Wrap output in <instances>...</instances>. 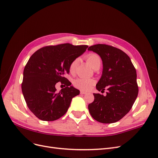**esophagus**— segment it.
I'll list each match as a JSON object with an SVG mask.
<instances>
[{
    "mask_svg": "<svg viewBox=\"0 0 158 158\" xmlns=\"http://www.w3.org/2000/svg\"><path fill=\"white\" fill-rule=\"evenodd\" d=\"M80 94H86V92H84V91H80Z\"/></svg>",
    "mask_w": 158,
    "mask_h": 158,
    "instance_id": "obj_1",
    "label": "esophagus"
}]
</instances>
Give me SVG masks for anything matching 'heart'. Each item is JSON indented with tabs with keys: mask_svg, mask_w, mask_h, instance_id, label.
I'll return each instance as SVG.
<instances>
[{
	"mask_svg": "<svg viewBox=\"0 0 158 158\" xmlns=\"http://www.w3.org/2000/svg\"><path fill=\"white\" fill-rule=\"evenodd\" d=\"M85 58L88 64H89V65L93 69L100 68L101 65V59L98 55H97V54L91 53L88 54ZM78 61V59L77 58L74 59L71 62L70 67H69V70H70L71 73H74L75 71L76 67H77ZM94 84V81L93 79L87 78H78L74 80L73 81L74 86L76 88L84 91H89L93 87Z\"/></svg>",
	"mask_w": 158,
	"mask_h": 158,
	"instance_id": "1",
	"label": "heart"
}]
</instances>
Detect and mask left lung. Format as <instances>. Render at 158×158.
Returning <instances> with one entry per match:
<instances>
[{
    "label": "left lung",
    "instance_id": "left-lung-1",
    "mask_svg": "<svg viewBox=\"0 0 158 158\" xmlns=\"http://www.w3.org/2000/svg\"><path fill=\"white\" fill-rule=\"evenodd\" d=\"M102 59L103 70L96 85L106 95L93 93L94 100L88 106L92 117L102 123H114L131 110L138 94L136 70L129 56L112 46L97 44L88 48Z\"/></svg>",
    "mask_w": 158,
    "mask_h": 158
}]
</instances>
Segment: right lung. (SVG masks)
<instances>
[{
    "mask_svg": "<svg viewBox=\"0 0 158 158\" xmlns=\"http://www.w3.org/2000/svg\"><path fill=\"white\" fill-rule=\"evenodd\" d=\"M87 47L64 43L43 47L31 55L24 69L21 88L28 108L37 118L53 121L65 114L80 91L71 85L64 74ZM58 81L66 87L58 93L55 85Z\"/></svg>",
    "mask_w": 158,
    "mask_h": 158,
    "instance_id": "1",
    "label": "right lung"
}]
</instances>
